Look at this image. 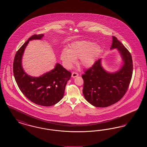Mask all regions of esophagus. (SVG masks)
<instances>
[{
	"instance_id": "1",
	"label": "esophagus",
	"mask_w": 147,
	"mask_h": 147,
	"mask_svg": "<svg viewBox=\"0 0 147 147\" xmlns=\"http://www.w3.org/2000/svg\"><path fill=\"white\" fill-rule=\"evenodd\" d=\"M78 76H79L78 73H77V72H75V71H73V72L72 73V74H71V77H73V78H75V77H78Z\"/></svg>"
}]
</instances>
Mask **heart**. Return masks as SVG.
<instances>
[{"label":"heart","mask_w":147,"mask_h":147,"mask_svg":"<svg viewBox=\"0 0 147 147\" xmlns=\"http://www.w3.org/2000/svg\"><path fill=\"white\" fill-rule=\"evenodd\" d=\"M101 51L99 46L88 41L73 42L69 49H63L61 58L66 68H70L79 58V63L84 67L89 68L95 63Z\"/></svg>","instance_id":"obj_1"}]
</instances>
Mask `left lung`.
Returning <instances> with one entry per match:
<instances>
[{"mask_svg":"<svg viewBox=\"0 0 147 147\" xmlns=\"http://www.w3.org/2000/svg\"><path fill=\"white\" fill-rule=\"evenodd\" d=\"M111 49L117 48L124 64L116 73L104 70L98 59L82 75L84 80L83 92L85 99L98 107H106L119 101L128 90L133 73V62L129 51L117 38L113 36Z\"/></svg>","mask_w":147,"mask_h":147,"instance_id":"8db88e82","label":"left lung"}]
</instances>
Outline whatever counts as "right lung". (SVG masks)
<instances>
[{"label": "right lung", "mask_w": 147, "mask_h": 147, "mask_svg": "<svg viewBox=\"0 0 147 147\" xmlns=\"http://www.w3.org/2000/svg\"><path fill=\"white\" fill-rule=\"evenodd\" d=\"M43 36V34L32 35L18 49L14 57L13 73L20 90L29 100L37 105L51 106L63 98L71 73L57 63L54 69L41 77L35 78L28 76L21 65L22 56L29 41L40 40Z\"/></svg>", "instance_id": "add662e5"}]
</instances>
